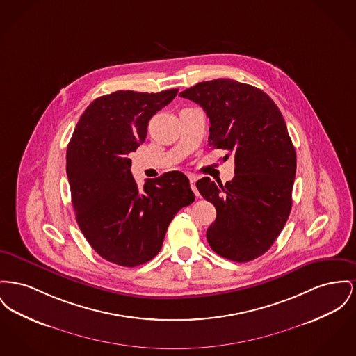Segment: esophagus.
I'll return each mask as SVG.
<instances>
[{"label": "esophagus", "instance_id": "obj_1", "mask_svg": "<svg viewBox=\"0 0 356 356\" xmlns=\"http://www.w3.org/2000/svg\"><path fill=\"white\" fill-rule=\"evenodd\" d=\"M188 179L189 183H191V188H192V191L195 192V195H196V196H199V191L196 189V186H195V183H196V180H197V179H196V176H193V175H189Z\"/></svg>", "mask_w": 356, "mask_h": 356}]
</instances>
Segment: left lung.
Returning a JSON list of instances; mask_svg holds the SVG:
<instances>
[{
  "label": "left lung",
  "instance_id": "left-lung-1",
  "mask_svg": "<svg viewBox=\"0 0 356 356\" xmlns=\"http://www.w3.org/2000/svg\"><path fill=\"white\" fill-rule=\"evenodd\" d=\"M209 118V145L234 157L226 184L203 177L202 196L216 209L207 230L211 249L249 262L270 249L292 209L296 150L280 108L262 90L232 79L195 84L180 92Z\"/></svg>",
  "mask_w": 356,
  "mask_h": 356
}]
</instances>
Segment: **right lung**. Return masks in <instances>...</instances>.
I'll list each match as a JSON object with an SVG mask.
<instances>
[{
  "label": "right lung",
  "mask_w": 356,
  "mask_h": 356,
  "mask_svg": "<svg viewBox=\"0 0 356 356\" xmlns=\"http://www.w3.org/2000/svg\"><path fill=\"white\" fill-rule=\"evenodd\" d=\"M120 90L84 110L67 147L76 222L104 259L134 268L161 250L175 215L195 200L188 177L167 172L138 188L129 154L147 138L149 120L177 95Z\"/></svg>",
  "instance_id": "right-lung-1"
}]
</instances>
